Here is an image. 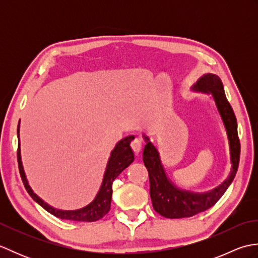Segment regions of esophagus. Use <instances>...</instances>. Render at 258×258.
Returning <instances> with one entry per match:
<instances>
[{"mask_svg":"<svg viewBox=\"0 0 258 258\" xmlns=\"http://www.w3.org/2000/svg\"><path fill=\"white\" fill-rule=\"evenodd\" d=\"M131 147H132L133 152L136 155H139V153L142 150V141L140 139H135L132 142H131Z\"/></svg>","mask_w":258,"mask_h":258,"instance_id":"34e87169","label":"esophagus"}]
</instances>
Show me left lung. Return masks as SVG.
Here are the masks:
<instances>
[{"label": "left lung", "instance_id": "obj_1", "mask_svg": "<svg viewBox=\"0 0 258 258\" xmlns=\"http://www.w3.org/2000/svg\"><path fill=\"white\" fill-rule=\"evenodd\" d=\"M191 90L212 94L227 133L232 168L228 177L212 190L194 193L180 189L169 180L158 151L151 143L150 139L144 135L146 145L143 151V162L149 171L150 195L153 208L160 215L167 218L190 217L215 205L232 184L238 168L240 144L237 134V120L231 104L226 98L221 79L215 74H204L193 85Z\"/></svg>", "mask_w": 258, "mask_h": 258}]
</instances>
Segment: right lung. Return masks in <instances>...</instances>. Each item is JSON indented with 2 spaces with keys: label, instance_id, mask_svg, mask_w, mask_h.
<instances>
[{
  "label": "right lung",
  "instance_id": "1",
  "mask_svg": "<svg viewBox=\"0 0 258 258\" xmlns=\"http://www.w3.org/2000/svg\"><path fill=\"white\" fill-rule=\"evenodd\" d=\"M18 139H19V147H18V162H19V171L22 177V182L24 184V187L27 190V193L34 200L37 204H40L45 211L51 213L52 215L56 216L62 220L75 221V222H95L101 220L108 213L111 208V201H112V193L113 188L112 185L114 179L122 173L124 169L127 167L131 163L134 161V153L131 149V142L134 140L133 135L126 136L125 139L120 140L114 150L111 153V156L108 158L105 173H104L103 182L101 188L98 190L95 199L91 202L89 205L80 208L75 211H62L56 210L45 203L42 199H40L27 182L23 165H22L21 160V150H20V122L18 125Z\"/></svg>",
  "mask_w": 258,
  "mask_h": 258
}]
</instances>
